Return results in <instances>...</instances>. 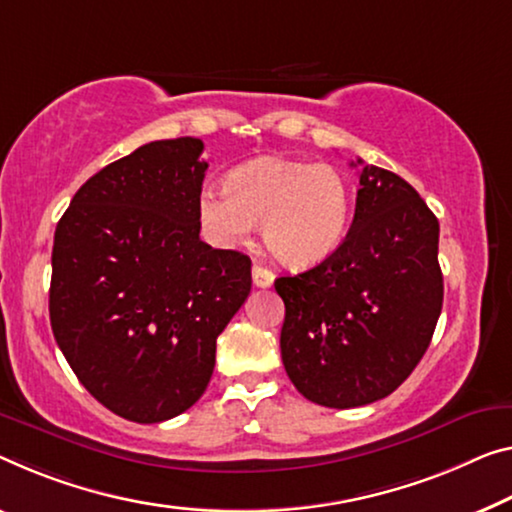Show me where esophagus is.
Listing matches in <instances>:
<instances>
[{
  "label": "esophagus",
  "instance_id": "obj_1",
  "mask_svg": "<svg viewBox=\"0 0 512 512\" xmlns=\"http://www.w3.org/2000/svg\"><path fill=\"white\" fill-rule=\"evenodd\" d=\"M251 279H254V286L258 288H270L274 283V272L267 270L261 263H256L254 270H251Z\"/></svg>",
  "mask_w": 512,
  "mask_h": 512
}]
</instances>
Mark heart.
<instances>
[{"instance_id":"heart-1","label":"heart","mask_w":512,"mask_h":512,"mask_svg":"<svg viewBox=\"0 0 512 512\" xmlns=\"http://www.w3.org/2000/svg\"><path fill=\"white\" fill-rule=\"evenodd\" d=\"M352 192L341 171L290 157L265 155L235 167L224 192L199 196V219L212 242L242 245L254 224L279 263L311 267L341 245Z\"/></svg>"}]
</instances>
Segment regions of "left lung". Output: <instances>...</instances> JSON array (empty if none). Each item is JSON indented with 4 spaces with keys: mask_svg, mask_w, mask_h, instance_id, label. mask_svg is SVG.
Here are the masks:
<instances>
[{
    "mask_svg": "<svg viewBox=\"0 0 512 512\" xmlns=\"http://www.w3.org/2000/svg\"><path fill=\"white\" fill-rule=\"evenodd\" d=\"M361 164L355 219L325 261L274 288L286 304L281 359L311 403L348 410L396 391L442 313L439 222L393 171Z\"/></svg>",
    "mask_w": 512,
    "mask_h": 512,
    "instance_id": "8db88e82",
    "label": "left lung"
}]
</instances>
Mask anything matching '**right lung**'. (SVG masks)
<instances>
[{"instance_id":"1","label":"right lung","mask_w":512,"mask_h":512,"mask_svg":"<svg viewBox=\"0 0 512 512\" xmlns=\"http://www.w3.org/2000/svg\"><path fill=\"white\" fill-rule=\"evenodd\" d=\"M201 153L194 137L139 146L86 180L54 231V338L84 389L128 421L190 410L251 290L249 256L199 238Z\"/></svg>"}]
</instances>
